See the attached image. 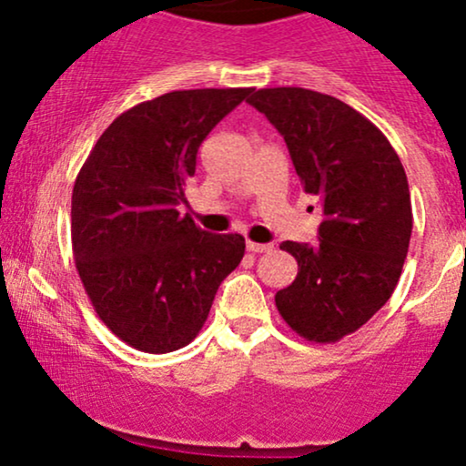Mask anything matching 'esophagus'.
<instances>
[{
	"label": "esophagus",
	"mask_w": 466,
	"mask_h": 466,
	"mask_svg": "<svg viewBox=\"0 0 466 466\" xmlns=\"http://www.w3.org/2000/svg\"><path fill=\"white\" fill-rule=\"evenodd\" d=\"M269 249H274V245L254 243V240H248V251H251V254H263V251H269Z\"/></svg>",
	"instance_id": "1"
}]
</instances>
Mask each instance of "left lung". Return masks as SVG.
<instances>
[{
  "label": "left lung",
  "mask_w": 466,
  "mask_h": 466,
  "mask_svg": "<svg viewBox=\"0 0 466 466\" xmlns=\"http://www.w3.org/2000/svg\"><path fill=\"white\" fill-rule=\"evenodd\" d=\"M248 103L285 137L304 192L324 212L319 243L280 245L298 276L276 293L278 313L304 339L333 344L361 329L400 278L411 237L403 164L366 116L333 96L271 87Z\"/></svg>",
  "instance_id": "left-lung-1"
}]
</instances>
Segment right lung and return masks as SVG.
<instances>
[{"mask_svg": "<svg viewBox=\"0 0 466 466\" xmlns=\"http://www.w3.org/2000/svg\"><path fill=\"white\" fill-rule=\"evenodd\" d=\"M251 87L184 89L131 106L106 127L72 192V249L85 293L131 349L188 346L217 289L245 254L240 234H210L177 206L201 142Z\"/></svg>", "mask_w": 466, "mask_h": 466, "instance_id": "1", "label": "right lung"}]
</instances>
